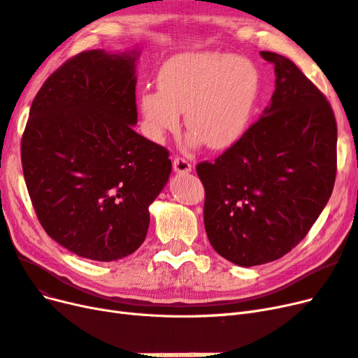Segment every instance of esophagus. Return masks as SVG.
Returning a JSON list of instances; mask_svg holds the SVG:
<instances>
[{"label":"esophagus","mask_w":358,"mask_h":358,"mask_svg":"<svg viewBox=\"0 0 358 358\" xmlns=\"http://www.w3.org/2000/svg\"><path fill=\"white\" fill-rule=\"evenodd\" d=\"M172 166H174V171L177 174H189V172H192V165L182 157H176L172 160Z\"/></svg>","instance_id":"34e87169"}]
</instances>
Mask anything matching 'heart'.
<instances>
[{"mask_svg": "<svg viewBox=\"0 0 358 358\" xmlns=\"http://www.w3.org/2000/svg\"><path fill=\"white\" fill-rule=\"evenodd\" d=\"M159 90L140 95L145 135L162 141L176 132L180 113L192 148H232L250 128L260 96V73L244 56L199 50L171 56L157 73Z\"/></svg>", "mask_w": 358, "mask_h": 358, "instance_id": "heart-1", "label": "heart"}]
</instances>
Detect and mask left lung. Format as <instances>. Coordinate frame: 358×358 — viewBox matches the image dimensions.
<instances>
[{"label": "left lung", "instance_id": "obj_1", "mask_svg": "<svg viewBox=\"0 0 358 358\" xmlns=\"http://www.w3.org/2000/svg\"><path fill=\"white\" fill-rule=\"evenodd\" d=\"M260 56L275 65L271 103L238 144L196 168L206 236L218 255L244 268L292 251L324 210L336 178L330 103L288 57Z\"/></svg>", "mask_w": 358, "mask_h": 358}]
</instances>
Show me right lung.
Returning a JSON list of instances; mask_svg holds the SVG:
<instances>
[{
    "label": "right lung",
    "instance_id": "right-lung-1",
    "mask_svg": "<svg viewBox=\"0 0 358 358\" xmlns=\"http://www.w3.org/2000/svg\"><path fill=\"white\" fill-rule=\"evenodd\" d=\"M140 50L83 52L34 98L22 136L29 198L48 235L74 255L113 262L147 235L148 206L172 169L164 147L134 131Z\"/></svg>",
    "mask_w": 358,
    "mask_h": 358
}]
</instances>
